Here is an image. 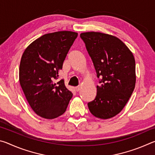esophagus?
I'll list each match as a JSON object with an SVG mask.
<instances>
[{
	"label": "esophagus",
	"mask_w": 155,
	"mask_h": 155,
	"mask_svg": "<svg viewBox=\"0 0 155 155\" xmlns=\"http://www.w3.org/2000/svg\"><path fill=\"white\" fill-rule=\"evenodd\" d=\"M80 89H81V86L79 85V86H77V87H75V90L77 91H78L80 90Z\"/></svg>",
	"instance_id": "1"
}]
</instances>
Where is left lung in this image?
<instances>
[{
	"label": "left lung",
	"mask_w": 155,
	"mask_h": 155,
	"mask_svg": "<svg viewBox=\"0 0 155 155\" xmlns=\"http://www.w3.org/2000/svg\"><path fill=\"white\" fill-rule=\"evenodd\" d=\"M101 85L87 104L91 114L109 119L122 111L135 89V61L130 49L115 36L100 32L81 33Z\"/></svg>",
	"instance_id": "left-lung-1"
}]
</instances>
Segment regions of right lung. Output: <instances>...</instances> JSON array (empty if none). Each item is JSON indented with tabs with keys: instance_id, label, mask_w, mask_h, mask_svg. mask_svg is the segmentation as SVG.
<instances>
[{
	"instance_id": "1",
	"label": "right lung",
	"mask_w": 155,
	"mask_h": 155,
	"mask_svg": "<svg viewBox=\"0 0 155 155\" xmlns=\"http://www.w3.org/2000/svg\"><path fill=\"white\" fill-rule=\"evenodd\" d=\"M78 33L68 31L45 34L33 41L23 52L19 81L26 98L35 114L52 120L66 110L72 94L59 72Z\"/></svg>"
}]
</instances>
